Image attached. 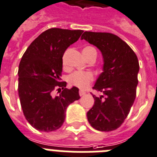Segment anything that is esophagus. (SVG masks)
<instances>
[{"label":"esophagus","instance_id":"esophagus-1","mask_svg":"<svg viewBox=\"0 0 157 157\" xmlns=\"http://www.w3.org/2000/svg\"><path fill=\"white\" fill-rule=\"evenodd\" d=\"M78 93H79L80 96H83V95L86 94V92L84 91V90H80L79 92H78Z\"/></svg>","mask_w":157,"mask_h":157}]
</instances>
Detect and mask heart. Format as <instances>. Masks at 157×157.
<instances>
[{"instance_id":"obj_1","label":"heart","mask_w":157,"mask_h":157,"mask_svg":"<svg viewBox=\"0 0 157 157\" xmlns=\"http://www.w3.org/2000/svg\"><path fill=\"white\" fill-rule=\"evenodd\" d=\"M93 53L97 55V52L93 47L87 46L83 49V55L86 58H87L90 55ZM93 80V74L89 71H75L72 73L68 78V81L71 85L77 86L81 89L87 87Z\"/></svg>"}]
</instances>
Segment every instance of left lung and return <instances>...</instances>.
Listing matches in <instances>:
<instances>
[{"label": "left lung", "instance_id": "obj_1", "mask_svg": "<svg viewBox=\"0 0 157 157\" xmlns=\"http://www.w3.org/2000/svg\"><path fill=\"white\" fill-rule=\"evenodd\" d=\"M81 39L97 47L104 59L103 72L93 87L103 95L92 94L95 101L87 112L88 121L97 130H115L124 122L136 98L138 59L124 40L112 33L85 32Z\"/></svg>", "mask_w": 157, "mask_h": 157}]
</instances>
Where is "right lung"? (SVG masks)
Returning a JSON list of instances; mask_svg holds the SVG:
<instances>
[{"mask_svg": "<svg viewBox=\"0 0 157 157\" xmlns=\"http://www.w3.org/2000/svg\"><path fill=\"white\" fill-rule=\"evenodd\" d=\"M83 31L53 28L42 33L27 48L18 71V94L26 120L39 131L52 132L62 126L66 109L80 98L78 89H67L62 82L63 56ZM58 90L60 95L53 97Z\"/></svg>", "mask_w": 157, "mask_h": 157, "instance_id": "1", "label": "right lung"}]
</instances>
